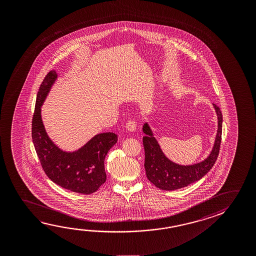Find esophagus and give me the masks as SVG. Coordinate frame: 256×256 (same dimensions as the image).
<instances>
[{"label":"esophagus","mask_w":256,"mask_h":256,"mask_svg":"<svg viewBox=\"0 0 256 256\" xmlns=\"http://www.w3.org/2000/svg\"><path fill=\"white\" fill-rule=\"evenodd\" d=\"M126 130H128V131L133 132V131L136 130V122L133 120H131L128 122V123H126Z\"/></svg>","instance_id":"esophagus-1"}]
</instances>
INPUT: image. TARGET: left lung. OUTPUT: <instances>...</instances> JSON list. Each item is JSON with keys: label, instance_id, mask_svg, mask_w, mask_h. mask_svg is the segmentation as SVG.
Listing matches in <instances>:
<instances>
[{"label": "left lung", "instance_id": "8db88e82", "mask_svg": "<svg viewBox=\"0 0 256 256\" xmlns=\"http://www.w3.org/2000/svg\"><path fill=\"white\" fill-rule=\"evenodd\" d=\"M214 107L218 118V130L212 150L206 159L192 165H180L168 160L154 136L149 124L147 122L144 124L142 132L146 134L142 138L146 155L144 168L147 178L155 186L168 191L182 188L200 180L214 167L218 158L222 133V112L217 105L214 104Z\"/></svg>", "mask_w": 256, "mask_h": 256}]
</instances>
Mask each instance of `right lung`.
Returning <instances> with one entry per match:
<instances>
[{"mask_svg": "<svg viewBox=\"0 0 256 256\" xmlns=\"http://www.w3.org/2000/svg\"><path fill=\"white\" fill-rule=\"evenodd\" d=\"M58 75L50 70L38 90L32 120L34 149L47 176L55 184L75 193L89 194L106 181L105 156L117 142L118 136L106 132L94 136L75 152L60 149L48 136L41 117V106Z\"/></svg>", "mask_w": 256, "mask_h": 256, "instance_id": "add662e5", "label": "right lung"}]
</instances>
